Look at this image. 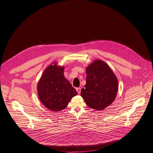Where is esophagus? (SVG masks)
<instances>
[{
  "label": "esophagus",
  "instance_id": "34e87169",
  "mask_svg": "<svg viewBox=\"0 0 153 153\" xmlns=\"http://www.w3.org/2000/svg\"><path fill=\"white\" fill-rule=\"evenodd\" d=\"M76 91L78 93V94H80V91H81V89L80 88H76Z\"/></svg>",
  "mask_w": 153,
  "mask_h": 153
}]
</instances>
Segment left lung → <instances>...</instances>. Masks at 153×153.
<instances>
[{"label": "left lung", "instance_id": "obj_1", "mask_svg": "<svg viewBox=\"0 0 153 153\" xmlns=\"http://www.w3.org/2000/svg\"><path fill=\"white\" fill-rule=\"evenodd\" d=\"M86 85L81 96L90 108L104 110L115 100L118 91V80L108 65L96 59L86 68Z\"/></svg>", "mask_w": 153, "mask_h": 153}]
</instances>
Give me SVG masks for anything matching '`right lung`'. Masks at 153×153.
I'll return each instance as SVG.
<instances>
[{"instance_id": "right-lung-1", "label": "right lung", "mask_w": 153, "mask_h": 153, "mask_svg": "<svg viewBox=\"0 0 153 153\" xmlns=\"http://www.w3.org/2000/svg\"><path fill=\"white\" fill-rule=\"evenodd\" d=\"M64 67L52 63L43 71L37 90L40 101L48 110L60 111L67 107L77 92L63 75Z\"/></svg>"}]
</instances>
